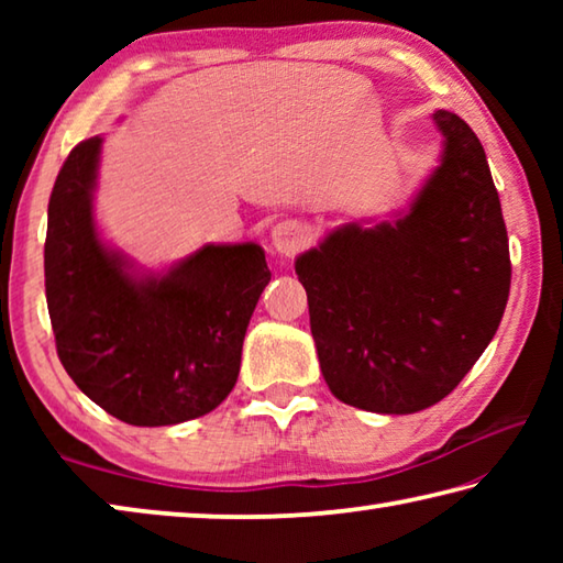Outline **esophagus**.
I'll return each instance as SVG.
<instances>
[{"label": "esophagus", "mask_w": 563, "mask_h": 563, "mask_svg": "<svg viewBox=\"0 0 563 563\" xmlns=\"http://www.w3.org/2000/svg\"><path fill=\"white\" fill-rule=\"evenodd\" d=\"M271 243L275 247V253L290 258V255L302 251L305 243H308V231H305V225L298 221H280L271 231Z\"/></svg>", "instance_id": "esophagus-1"}]
</instances>
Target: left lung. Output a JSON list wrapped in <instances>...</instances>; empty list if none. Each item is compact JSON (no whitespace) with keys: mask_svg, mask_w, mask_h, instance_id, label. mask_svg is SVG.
<instances>
[{"mask_svg":"<svg viewBox=\"0 0 563 563\" xmlns=\"http://www.w3.org/2000/svg\"><path fill=\"white\" fill-rule=\"evenodd\" d=\"M442 156L397 221L347 223L298 255L322 377L340 402L412 415L462 383L509 300V238L474 131L434 111Z\"/></svg>","mask_w":563,"mask_h":563,"instance_id":"left-lung-1","label":"left lung"}]
</instances>
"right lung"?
Masks as SVG:
<instances>
[{"instance_id": "add662e5", "label": "right lung", "mask_w": 563, "mask_h": 563, "mask_svg": "<svg viewBox=\"0 0 563 563\" xmlns=\"http://www.w3.org/2000/svg\"><path fill=\"white\" fill-rule=\"evenodd\" d=\"M101 136L56 176L44 243L56 352L76 387L121 422L166 427L216 409L241 373L271 271L258 243H208L164 273L139 271L93 221Z\"/></svg>"}]
</instances>
